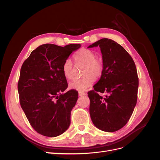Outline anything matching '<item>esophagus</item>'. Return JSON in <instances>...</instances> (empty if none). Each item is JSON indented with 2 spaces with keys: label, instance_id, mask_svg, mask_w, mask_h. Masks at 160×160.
Masks as SVG:
<instances>
[{
  "label": "esophagus",
  "instance_id": "1",
  "mask_svg": "<svg viewBox=\"0 0 160 160\" xmlns=\"http://www.w3.org/2000/svg\"><path fill=\"white\" fill-rule=\"evenodd\" d=\"M86 93H85V92H81V91H79V96H82V95H85Z\"/></svg>",
  "mask_w": 160,
  "mask_h": 160
}]
</instances>
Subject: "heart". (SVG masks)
I'll use <instances>...</instances> for the list:
<instances>
[{"mask_svg": "<svg viewBox=\"0 0 160 160\" xmlns=\"http://www.w3.org/2000/svg\"><path fill=\"white\" fill-rule=\"evenodd\" d=\"M76 63L85 65L83 71L84 77L76 79L69 83V88L79 91H84L93 84L95 79L101 76L103 71V62L102 58L97 57L96 53L91 49L83 48L77 51L74 55ZM62 71L65 78L72 79L74 77L73 67L69 59L63 62Z\"/></svg>", "mask_w": 160, "mask_h": 160, "instance_id": "b5f03b06", "label": "heart"}]
</instances>
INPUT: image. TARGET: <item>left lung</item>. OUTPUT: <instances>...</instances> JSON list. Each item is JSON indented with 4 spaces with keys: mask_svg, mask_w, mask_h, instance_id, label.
<instances>
[{
    "mask_svg": "<svg viewBox=\"0 0 160 160\" xmlns=\"http://www.w3.org/2000/svg\"><path fill=\"white\" fill-rule=\"evenodd\" d=\"M98 46L102 53L103 71L94 89L88 92L89 113L95 127L114 132L127 124L136 105L138 72L132 57L118 42L104 38L88 48Z\"/></svg>",
    "mask_w": 160,
    "mask_h": 160,
    "instance_id": "obj_1",
    "label": "left lung"
}]
</instances>
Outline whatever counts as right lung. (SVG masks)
<instances>
[{"mask_svg":"<svg viewBox=\"0 0 160 160\" xmlns=\"http://www.w3.org/2000/svg\"><path fill=\"white\" fill-rule=\"evenodd\" d=\"M80 47L44 44L23 62L18 82L19 101L31 125L39 134L54 138L69 127L78 92L71 89L61 93L68 87L62 67Z\"/></svg>","mask_w":160,"mask_h":160,"instance_id":"add662e5","label":"right lung"}]
</instances>
